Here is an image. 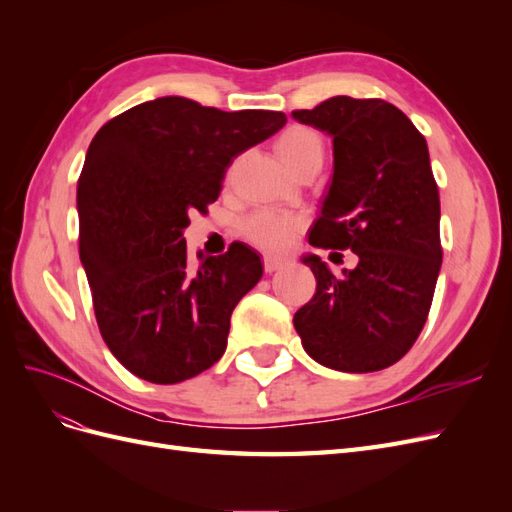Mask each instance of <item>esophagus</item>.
Returning a JSON list of instances; mask_svg holds the SVG:
<instances>
[{"label": "esophagus", "instance_id": "34e87169", "mask_svg": "<svg viewBox=\"0 0 512 512\" xmlns=\"http://www.w3.org/2000/svg\"><path fill=\"white\" fill-rule=\"evenodd\" d=\"M286 267V260L284 258H275V256H265V271L267 273H275Z\"/></svg>", "mask_w": 512, "mask_h": 512}]
</instances>
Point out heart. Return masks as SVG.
Returning a JSON list of instances; mask_svg holds the SVG:
<instances>
[{"label":"heart","instance_id":"heart-1","mask_svg":"<svg viewBox=\"0 0 512 512\" xmlns=\"http://www.w3.org/2000/svg\"><path fill=\"white\" fill-rule=\"evenodd\" d=\"M275 153L282 164L294 175L299 168L322 162L324 158V141L322 136L309 126H288L275 141ZM301 220L297 215L280 213V211H254L247 215L241 224L243 235L256 243L262 250L282 252L290 245L294 232L299 230Z\"/></svg>","mask_w":512,"mask_h":512}]
</instances>
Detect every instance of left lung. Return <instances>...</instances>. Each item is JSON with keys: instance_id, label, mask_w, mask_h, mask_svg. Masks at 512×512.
<instances>
[{"instance_id": "1", "label": "left lung", "mask_w": 512, "mask_h": 512, "mask_svg": "<svg viewBox=\"0 0 512 512\" xmlns=\"http://www.w3.org/2000/svg\"><path fill=\"white\" fill-rule=\"evenodd\" d=\"M292 117L333 136L331 188L309 243L359 258L344 277L318 256L303 258L316 294L294 314V329L324 367L348 374L391 367L421 335L442 267L427 141L380 98L335 96Z\"/></svg>"}]
</instances>
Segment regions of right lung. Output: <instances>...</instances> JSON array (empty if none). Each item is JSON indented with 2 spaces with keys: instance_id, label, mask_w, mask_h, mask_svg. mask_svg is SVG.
<instances>
[{
  "instance_id": "1",
  "label": "right lung",
  "mask_w": 512,
  "mask_h": 512,
  "mask_svg": "<svg viewBox=\"0 0 512 512\" xmlns=\"http://www.w3.org/2000/svg\"><path fill=\"white\" fill-rule=\"evenodd\" d=\"M284 123L277 111L166 96L106 121L91 141L76 185L79 252L104 344L134 376L175 384L220 361L262 262L245 243L192 262L183 228L218 200L232 160Z\"/></svg>"
}]
</instances>
